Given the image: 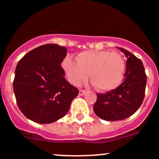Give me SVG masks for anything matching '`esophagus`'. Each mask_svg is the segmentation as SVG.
<instances>
[{
    "label": "esophagus",
    "instance_id": "34e87169",
    "mask_svg": "<svg viewBox=\"0 0 159 159\" xmlns=\"http://www.w3.org/2000/svg\"><path fill=\"white\" fill-rule=\"evenodd\" d=\"M85 92H86V91H84V90H83V89H80L79 90V94L81 96L84 95V94H85Z\"/></svg>",
    "mask_w": 159,
    "mask_h": 159
}]
</instances>
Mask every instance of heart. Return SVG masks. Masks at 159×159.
I'll list each match as a JSON object with an SVG mask.
<instances>
[{
	"label": "heart",
	"instance_id": "b5f03b06",
	"mask_svg": "<svg viewBox=\"0 0 159 159\" xmlns=\"http://www.w3.org/2000/svg\"><path fill=\"white\" fill-rule=\"evenodd\" d=\"M64 60L62 67L68 81L78 85L89 77L96 89L111 91L122 81L125 71V61L119 53L108 51H84L75 57Z\"/></svg>",
	"mask_w": 159,
	"mask_h": 159
}]
</instances>
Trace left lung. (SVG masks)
Masks as SVG:
<instances>
[{
  "mask_svg": "<svg viewBox=\"0 0 159 159\" xmlns=\"http://www.w3.org/2000/svg\"><path fill=\"white\" fill-rule=\"evenodd\" d=\"M127 57L123 82L115 89L98 93L93 109L97 116L108 121H120L132 115L145 98L147 78L142 61L122 48L117 47Z\"/></svg>",
  "mask_w": 159,
  "mask_h": 159,
  "instance_id": "1",
  "label": "left lung"
}]
</instances>
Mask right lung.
I'll return each mask as SVG.
<instances>
[{"label":"right lung","instance_id":"right-lung-1","mask_svg":"<svg viewBox=\"0 0 159 159\" xmlns=\"http://www.w3.org/2000/svg\"><path fill=\"white\" fill-rule=\"evenodd\" d=\"M67 49L47 44L31 50L17 63L13 89L17 106L26 118L49 124L63 118L78 89L65 78L61 63Z\"/></svg>","mask_w":159,"mask_h":159}]
</instances>
